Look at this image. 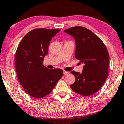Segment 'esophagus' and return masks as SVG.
<instances>
[{"label":"esophagus","instance_id":"1","mask_svg":"<svg viewBox=\"0 0 124 124\" xmlns=\"http://www.w3.org/2000/svg\"><path fill=\"white\" fill-rule=\"evenodd\" d=\"M63 73H64V75H67V74H69L70 73L68 72H67V71H66V70H64V71H63Z\"/></svg>","mask_w":124,"mask_h":124}]
</instances>
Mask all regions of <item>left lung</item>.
Masks as SVG:
<instances>
[{
    "instance_id": "8db88e82",
    "label": "left lung",
    "mask_w": 124,
    "mask_h": 124,
    "mask_svg": "<svg viewBox=\"0 0 124 124\" xmlns=\"http://www.w3.org/2000/svg\"><path fill=\"white\" fill-rule=\"evenodd\" d=\"M76 41L75 57L83 63L82 73L72 71L76 81L70 85L74 92L83 96L97 93L108 75L109 55L99 37L85 27L74 26L64 30Z\"/></svg>"
}]
</instances>
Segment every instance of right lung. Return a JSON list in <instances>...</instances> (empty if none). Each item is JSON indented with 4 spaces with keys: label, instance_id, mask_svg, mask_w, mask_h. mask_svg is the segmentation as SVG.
I'll use <instances>...</instances> for the list:
<instances>
[{
    "label": "right lung",
    "instance_id": "obj_1",
    "mask_svg": "<svg viewBox=\"0 0 124 124\" xmlns=\"http://www.w3.org/2000/svg\"><path fill=\"white\" fill-rule=\"evenodd\" d=\"M60 29H35L20 41L15 53L17 78L26 93L35 98L48 95L63 74L61 69L50 70L43 64L48 46Z\"/></svg>",
    "mask_w": 124,
    "mask_h": 124
}]
</instances>
